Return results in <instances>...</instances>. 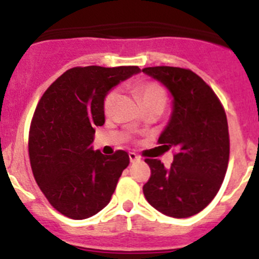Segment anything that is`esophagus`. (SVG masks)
I'll use <instances>...</instances> for the list:
<instances>
[{
	"instance_id": "obj_1",
	"label": "esophagus",
	"mask_w": 259,
	"mask_h": 259,
	"mask_svg": "<svg viewBox=\"0 0 259 259\" xmlns=\"http://www.w3.org/2000/svg\"><path fill=\"white\" fill-rule=\"evenodd\" d=\"M130 161L134 163V162H137V161H140V157L136 154V153H130Z\"/></svg>"
}]
</instances>
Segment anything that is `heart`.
I'll list each match as a JSON object with an SVG mask.
<instances>
[{
    "label": "heart",
    "instance_id": "obj_1",
    "mask_svg": "<svg viewBox=\"0 0 259 259\" xmlns=\"http://www.w3.org/2000/svg\"><path fill=\"white\" fill-rule=\"evenodd\" d=\"M136 95L139 97V100L141 101V104L149 105V104H166V92L161 85H158L155 83H141L136 87ZM116 96L118 93L115 91L110 92L106 96L104 101V110L106 114L111 113L113 110L114 104H115Z\"/></svg>",
    "mask_w": 259,
    "mask_h": 259
}]
</instances>
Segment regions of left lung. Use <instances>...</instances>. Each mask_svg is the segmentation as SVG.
<instances>
[{"instance_id":"obj_1","label":"left lung","mask_w":259,"mask_h":259,"mask_svg":"<svg viewBox=\"0 0 259 259\" xmlns=\"http://www.w3.org/2000/svg\"><path fill=\"white\" fill-rule=\"evenodd\" d=\"M143 72L166 87L172 97L170 120L158 141L178 152L168 168L158 159H145L152 175L144 196L162 214L188 218L211 202L226 176L227 116L212 89L191 70L158 66Z\"/></svg>"}]
</instances>
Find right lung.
I'll use <instances>...</instances> for the list:
<instances>
[{
    "mask_svg": "<svg viewBox=\"0 0 259 259\" xmlns=\"http://www.w3.org/2000/svg\"><path fill=\"white\" fill-rule=\"evenodd\" d=\"M139 72L137 66L70 68L41 97L29 130V161L41 192L65 217L81 221L101 211L130 164L127 152L104 155L91 144L105 123L107 93Z\"/></svg>",
    "mask_w": 259,
    "mask_h": 259,
    "instance_id": "1",
    "label": "right lung"
}]
</instances>
